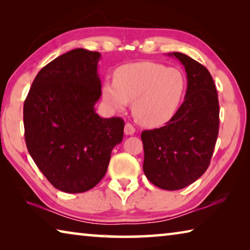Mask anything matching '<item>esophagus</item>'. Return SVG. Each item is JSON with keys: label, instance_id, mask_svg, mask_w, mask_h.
I'll return each mask as SVG.
<instances>
[{"label": "esophagus", "instance_id": "obj_1", "mask_svg": "<svg viewBox=\"0 0 250 250\" xmlns=\"http://www.w3.org/2000/svg\"><path fill=\"white\" fill-rule=\"evenodd\" d=\"M135 132V129H134V126L131 125V124H126L125 125V134H126V135H132L133 133Z\"/></svg>", "mask_w": 250, "mask_h": 250}]
</instances>
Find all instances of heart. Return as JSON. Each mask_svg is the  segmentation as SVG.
Instances as JSON below:
<instances>
[{
  "mask_svg": "<svg viewBox=\"0 0 250 250\" xmlns=\"http://www.w3.org/2000/svg\"><path fill=\"white\" fill-rule=\"evenodd\" d=\"M184 87L180 70L139 62L119 67L115 80L104 83L103 98L109 108L117 111L125 109L132 100L135 120L146 126H158L174 115Z\"/></svg>",
  "mask_w": 250,
  "mask_h": 250,
  "instance_id": "1",
  "label": "heart"
}]
</instances>
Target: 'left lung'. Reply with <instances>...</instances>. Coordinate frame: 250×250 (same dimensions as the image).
Segmentation results:
<instances>
[{
  "label": "left lung",
  "instance_id": "1",
  "mask_svg": "<svg viewBox=\"0 0 250 250\" xmlns=\"http://www.w3.org/2000/svg\"><path fill=\"white\" fill-rule=\"evenodd\" d=\"M188 78L184 103L166 125L145 130L143 171L152 184L181 189L204 174L209 166L219 128V104L214 80L206 67L182 53H172Z\"/></svg>",
  "mask_w": 250,
  "mask_h": 250
}]
</instances>
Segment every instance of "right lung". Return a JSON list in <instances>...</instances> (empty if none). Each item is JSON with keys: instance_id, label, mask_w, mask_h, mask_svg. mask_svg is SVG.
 <instances>
[{"instance_id": "add662e5", "label": "right lung", "mask_w": 250, "mask_h": 250, "mask_svg": "<svg viewBox=\"0 0 250 250\" xmlns=\"http://www.w3.org/2000/svg\"><path fill=\"white\" fill-rule=\"evenodd\" d=\"M100 53L76 48L40 70L24 103L27 150L54 188L83 193L104 176L122 141L121 118H101Z\"/></svg>"}]
</instances>
